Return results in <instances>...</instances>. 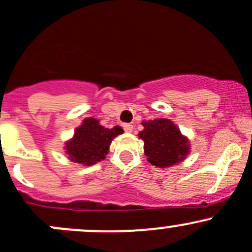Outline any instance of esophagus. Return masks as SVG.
Here are the masks:
<instances>
[{"instance_id": "34e87169", "label": "esophagus", "mask_w": 252, "mask_h": 252, "mask_svg": "<svg viewBox=\"0 0 252 252\" xmlns=\"http://www.w3.org/2000/svg\"><path fill=\"white\" fill-rule=\"evenodd\" d=\"M124 129H125V132H127V133H129V132L133 131V126L129 125V124H125L124 125Z\"/></svg>"}]
</instances>
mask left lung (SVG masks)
Instances as JSON below:
<instances>
[{"label":"left lung","instance_id":"1","mask_svg":"<svg viewBox=\"0 0 252 252\" xmlns=\"http://www.w3.org/2000/svg\"><path fill=\"white\" fill-rule=\"evenodd\" d=\"M143 131L138 133L144 142L147 160L154 166L169 168L180 163L190 153V142L169 119L142 121Z\"/></svg>","mask_w":252,"mask_h":252}]
</instances>
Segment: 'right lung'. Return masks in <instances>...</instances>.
Wrapping results in <instances>:
<instances>
[{
	"label": "right lung",
	"mask_w": 252,
	"mask_h": 252,
	"mask_svg": "<svg viewBox=\"0 0 252 252\" xmlns=\"http://www.w3.org/2000/svg\"><path fill=\"white\" fill-rule=\"evenodd\" d=\"M123 132L120 126L105 128L99 124V120L88 118L77 127L73 138L66 142V154L74 163L93 165L105 159L111 141Z\"/></svg>",
	"instance_id": "right-lung-1"
}]
</instances>
